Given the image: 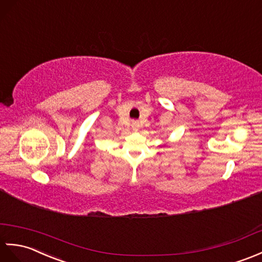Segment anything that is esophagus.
<instances>
[{
  "label": "esophagus",
  "instance_id": "34e87169",
  "mask_svg": "<svg viewBox=\"0 0 262 262\" xmlns=\"http://www.w3.org/2000/svg\"><path fill=\"white\" fill-rule=\"evenodd\" d=\"M131 126H132V129L135 130V131H138L139 129H140V122L139 121H132V123H131Z\"/></svg>",
  "mask_w": 262,
  "mask_h": 262
}]
</instances>
